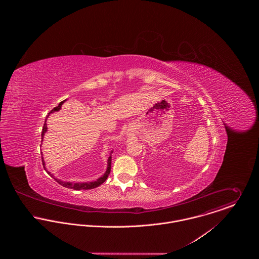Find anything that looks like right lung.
Instances as JSON below:
<instances>
[{"label":"right lung","instance_id":"1","mask_svg":"<svg viewBox=\"0 0 259 259\" xmlns=\"http://www.w3.org/2000/svg\"><path fill=\"white\" fill-rule=\"evenodd\" d=\"M66 101H67V100H65V101L61 102V103L59 104V106H58V107H56L55 109H53L52 111L49 112L48 116L50 115V113H53V112H56V111H61L62 106H63V104H64ZM48 116H47V118H48ZM47 118H46V120H45L44 127H42V131H41V143H42V140H44V136H45V134H46V133H47V131H48V127H47ZM111 153H112V150H111V154H110V156H109V158H108V166H107V170H106V172H105L101 178H99L97 181H95V182H87V183H70V182H63L62 180H59V179L55 178L53 174H51L50 171H48V170H47V168H46V162H45V160H44L42 154H41V161H42V165H44V168L46 169V171H47V172H48L52 178H54V180H55L57 183H59L60 185H63L64 187L72 188V189H74V190H80V189H92V188H96V187L100 186V185H102V184H104V183L107 181V179H108V177H109V175H110V172H111Z\"/></svg>","mask_w":259,"mask_h":259}]
</instances>
